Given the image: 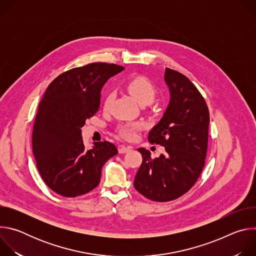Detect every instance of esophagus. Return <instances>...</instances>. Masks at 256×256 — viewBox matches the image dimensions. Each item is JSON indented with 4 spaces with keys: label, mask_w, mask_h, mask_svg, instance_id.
Listing matches in <instances>:
<instances>
[{
    "label": "esophagus",
    "mask_w": 256,
    "mask_h": 256,
    "mask_svg": "<svg viewBox=\"0 0 256 256\" xmlns=\"http://www.w3.org/2000/svg\"><path fill=\"white\" fill-rule=\"evenodd\" d=\"M132 148V147H126V146H120V147L118 148V153L120 154H124V153H128V151H130Z\"/></svg>",
    "instance_id": "34e87169"
}]
</instances>
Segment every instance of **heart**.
<instances>
[{"instance_id": "heart-1", "label": "heart", "mask_w": 256, "mask_h": 256, "mask_svg": "<svg viewBox=\"0 0 256 256\" xmlns=\"http://www.w3.org/2000/svg\"><path fill=\"white\" fill-rule=\"evenodd\" d=\"M126 90L128 93L140 103V104H149L151 103L155 96H156V88L153 85V83L144 77H136L130 79L126 85ZM114 99V94L109 93L106 98L104 105L105 107H108L110 105ZM144 128V124L136 122H128L120 128V134L126 138V140H132L138 130H140Z\"/></svg>"}]
</instances>
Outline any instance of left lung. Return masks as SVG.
Segmentation results:
<instances>
[{
	"mask_svg": "<svg viewBox=\"0 0 256 256\" xmlns=\"http://www.w3.org/2000/svg\"><path fill=\"white\" fill-rule=\"evenodd\" d=\"M164 80L170 102L148 140L166 152L152 159L148 150L138 148L142 162L134 181L142 196L161 202L180 198L194 186L206 163L210 124L208 105L188 77L166 68Z\"/></svg>",
	"mask_w": 256,
	"mask_h": 256,
	"instance_id": "1",
	"label": "left lung"
}]
</instances>
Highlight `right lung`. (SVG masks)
<instances>
[{
  "mask_svg": "<svg viewBox=\"0 0 256 256\" xmlns=\"http://www.w3.org/2000/svg\"><path fill=\"white\" fill-rule=\"evenodd\" d=\"M122 70L93 62L62 72L48 85L35 118L32 149L44 181L56 194L76 198L91 192L99 184L102 166L118 154L106 140L86 150L81 128L99 110L105 82Z\"/></svg>",
  "mask_w": 256,
  "mask_h": 256,
  "instance_id": "1",
  "label": "right lung"
}]
</instances>
